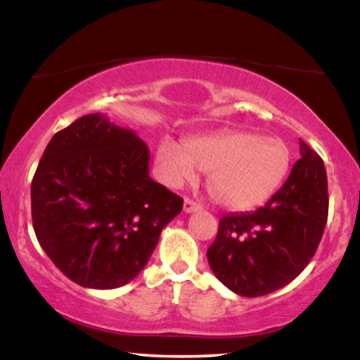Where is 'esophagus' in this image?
<instances>
[{"label":"esophagus","instance_id":"esophagus-1","mask_svg":"<svg viewBox=\"0 0 360 360\" xmlns=\"http://www.w3.org/2000/svg\"><path fill=\"white\" fill-rule=\"evenodd\" d=\"M201 205L200 202H195L193 200H185V202H184V211L185 212H196V211H200L201 210Z\"/></svg>","mask_w":360,"mask_h":360}]
</instances>
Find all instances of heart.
I'll return each instance as SVG.
<instances>
[{
  "label": "heart",
  "instance_id": "1",
  "mask_svg": "<svg viewBox=\"0 0 360 360\" xmlns=\"http://www.w3.org/2000/svg\"><path fill=\"white\" fill-rule=\"evenodd\" d=\"M158 170L169 186L207 175V191L217 205L248 211L266 202L288 179L292 149L278 136L227 129L191 136L185 144L165 138L158 146Z\"/></svg>",
  "mask_w": 360,
  "mask_h": 360
}]
</instances>
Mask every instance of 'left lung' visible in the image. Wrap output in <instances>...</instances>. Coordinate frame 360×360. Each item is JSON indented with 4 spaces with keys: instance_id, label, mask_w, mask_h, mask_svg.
I'll use <instances>...</instances> for the list:
<instances>
[{
    "instance_id": "left-lung-1",
    "label": "left lung",
    "mask_w": 360,
    "mask_h": 360,
    "mask_svg": "<svg viewBox=\"0 0 360 360\" xmlns=\"http://www.w3.org/2000/svg\"><path fill=\"white\" fill-rule=\"evenodd\" d=\"M300 159L263 207L219 221L207 262L221 283L242 297L274 292L314 257L328 217L325 164L300 139Z\"/></svg>"
}]
</instances>
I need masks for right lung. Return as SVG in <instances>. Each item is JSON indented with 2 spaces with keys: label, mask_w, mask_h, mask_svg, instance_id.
Instances as JSON below:
<instances>
[{
  "label": "right lung",
  "mask_w": 360,
  "mask_h": 360,
  "mask_svg": "<svg viewBox=\"0 0 360 360\" xmlns=\"http://www.w3.org/2000/svg\"><path fill=\"white\" fill-rule=\"evenodd\" d=\"M149 149L103 113L50 139L30 200L37 240L72 283L115 289L141 273L184 200L149 176Z\"/></svg>",
  "instance_id": "right-lung-1"
}]
</instances>
